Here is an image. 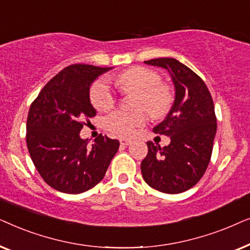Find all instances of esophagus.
I'll list each match as a JSON object with an SVG mask.
<instances>
[{
  "label": "esophagus",
  "instance_id": "esophagus-1",
  "mask_svg": "<svg viewBox=\"0 0 250 250\" xmlns=\"http://www.w3.org/2000/svg\"><path fill=\"white\" fill-rule=\"evenodd\" d=\"M119 142H121V145L122 146H128V145H131V140L129 139H125V138H121L119 139Z\"/></svg>",
  "mask_w": 250,
  "mask_h": 250
}]
</instances>
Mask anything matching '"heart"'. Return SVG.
I'll return each mask as SVG.
<instances>
[{"mask_svg": "<svg viewBox=\"0 0 250 250\" xmlns=\"http://www.w3.org/2000/svg\"><path fill=\"white\" fill-rule=\"evenodd\" d=\"M162 77L156 70L146 67H134L119 75L118 84L124 91H138L140 98L138 108H145L153 118H162L169 111L174 101L172 87L160 83ZM91 102L99 110H107L115 104V94L110 83L105 77L92 85ZM146 116L143 112L117 110L105 119V126L114 134L121 136L132 135L136 128L146 124Z\"/></svg>", "mask_w": 250, "mask_h": 250, "instance_id": "heart-1", "label": "heart"}]
</instances>
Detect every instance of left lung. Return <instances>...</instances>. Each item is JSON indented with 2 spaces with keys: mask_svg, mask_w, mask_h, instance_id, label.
<instances>
[{
  "mask_svg": "<svg viewBox=\"0 0 250 250\" xmlns=\"http://www.w3.org/2000/svg\"><path fill=\"white\" fill-rule=\"evenodd\" d=\"M145 63L168 71L175 98L165 119L153 127L156 134L169 136L170 143L162 148L146 142L143 180L160 192H184L196 186L209 164L217 128L213 99L204 81L179 60L158 58Z\"/></svg>",
  "mask_w": 250,
  "mask_h": 250,
  "instance_id": "8db88e82",
  "label": "left lung"
}]
</instances>
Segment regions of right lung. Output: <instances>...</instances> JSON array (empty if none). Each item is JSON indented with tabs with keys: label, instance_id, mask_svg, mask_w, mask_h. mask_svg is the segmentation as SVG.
Wrapping results in <instances>:
<instances>
[{
	"label": "right lung",
	"instance_id": "1",
	"mask_svg": "<svg viewBox=\"0 0 250 250\" xmlns=\"http://www.w3.org/2000/svg\"><path fill=\"white\" fill-rule=\"evenodd\" d=\"M112 67L76 63L56 75L33 101L27 118V148L42 179L60 192L76 194L104 179L119 148L118 140L100 134L88 146L82 139L84 119L97 115L90 88Z\"/></svg>",
	"mask_w": 250,
	"mask_h": 250
}]
</instances>
